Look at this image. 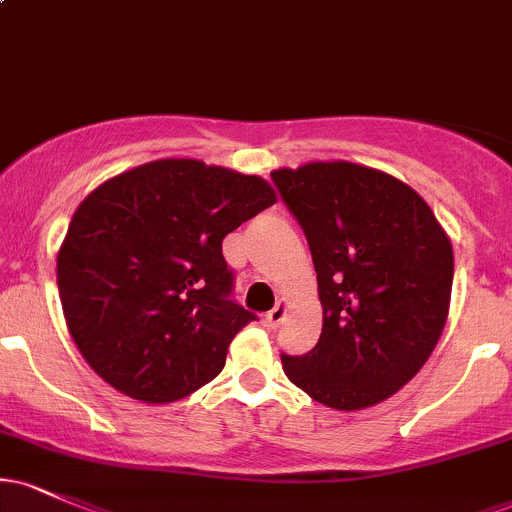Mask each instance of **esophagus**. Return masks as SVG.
<instances>
[{
    "label": "esophagus",
    "instance_id": "obj_1",
    "mask_svg": "<svg viewBox=\"0 0 512 512\" xmlns=\"http://www.w3.org/2000/svg\"><path fill=\"white\" fill-rule=\"evenodd\" d=\"M286 315H289V305H286L284 301H279L272 310H269L267 315H264V322H267V327H272V330H276V327H279L281 322L286 320Z\"/></svg>",
    "mask_w": 512,
    "mask_h": 512
}]
</instances>
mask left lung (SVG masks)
I'll return each instance as SVG.
<instances>
[{
	"label": "left lung",
	"mask_w": 512,
	"mask_h": 512,
	"mask_svg": "<svg viewBox=\"0 0 512 512\" xmlns=\"http://www.w3.org/2000/svg\"><path fill=\"white\" fill-rule=\"evenodd\" d=\"M317 272L322 334L284 373L315 402L366 409L407 385L448 320L452 245L428 204L383 170L305 163L272 173Z\"/></svg>",
	"instance_id": "1"
}]
</instances>
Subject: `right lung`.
Listing matches in <instances>:
<instances>
[{
  "mask_svg": "<svg viewBox=\"0 0 512 512\" xmlns=\"http://www.w3.org/2000/svg\"><path fill=\"white\" fill-rule=\"evenodd\" d=\"M269 182L195 158L115 175L74 211L57 286L81 356L122 395L182 399L221 373L255 313L231 298L221 243L272 207Z\"/></svg>",
  "mask_w": 512,
  "mask_h": 512,
  "instance_id": "1",
  "label": "right lung"
}]
</instances>
